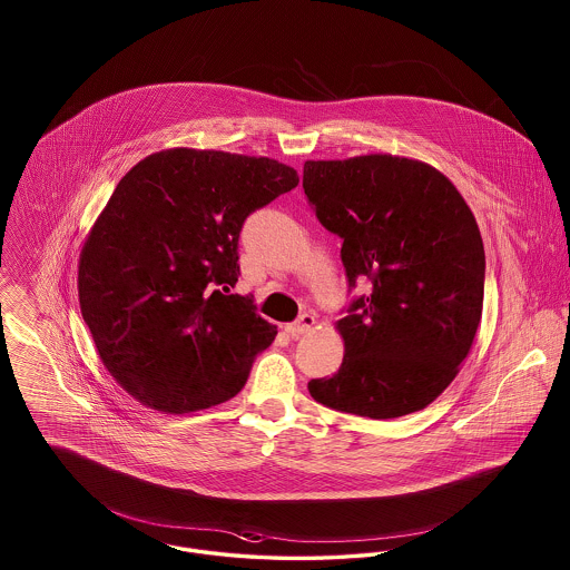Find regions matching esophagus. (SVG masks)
Listing matches in <instances>:
<instances>
[{"instance_id": "esophagus-1", "label": "esophagus", "mask_w": 570, "mask_h": 570, "mask_svg": "<svg viewBox=\"0 0 570 570\" xmlns=\"http://www.w3.org/2000/svg\"><path fill=\"white\" fill-rule=\"evenodd\" d=\"M314 325H316V318H314L312 314H303V316H298V321H295V323L284 326V331H286L291 337H298V335L312 331V326Z\"/></svg>"}]
</instances>
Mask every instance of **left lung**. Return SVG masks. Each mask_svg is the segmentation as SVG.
I'll use <instances>...</instances> for the list:
<instances>
[{
  "instance_id": "obj_1",
  "label": "left lung",
  "mask_w": 570,
  "mask_h": 570,
  "mask_svg": "<svg viewBox=\"0 0 570 570\" xmlns=\"http://www.w3.org/2000/svg\"><path fill=\"white\" fill-rule=\"evenodd\" d=\"M303 190L342 244L344 361L307 382L326 407L367 419L423 410L453 382L483 312L485 249L470 207L434 166L389 154L303 164Z\"/></svg>"
}]
</instances>
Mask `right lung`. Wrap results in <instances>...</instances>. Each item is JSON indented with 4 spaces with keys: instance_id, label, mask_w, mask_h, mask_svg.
Returning a JSON list of instances; mask_svg holds the SVG:
<instances>
[{
    "instance_id": "add662e5",
    "label": "right lung",
    "mask_w": 570,
    "mask_h": 570,
    "mask_svg": "<svg viewBox=\"0 0 570 570\" xmlns=\"http://www.w3.org/2000/svg\"><path fill=\"white\" fill-rule=\"evenodd\" d=\"M297 184L277 160L186 147L117 184L82 245L79 301L105 367L140 404L184 414L244 389L277 326L230 295L239 235Z\"/></svg>"
}]
</instances>
